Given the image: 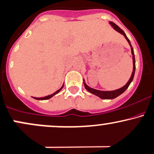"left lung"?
<instances>
[{
	"label": "left lung",
	"mask_w": 154,
	"mask_h": 154,
	"mask_svg": "<svg viewBox=\"0 0 154 154\" xmlns=\"http://www.w3.org/2000/svg\"><path fill=\"white\" fill-rule=\"evenodd\" d=\"M109 24L111 25V26H112L115 30H117V31L119 32L120 33H121V34L124 35L125 38H126V39L127 40L128 43L129 44L130 47H131V55H132L133 71H132V73H131V77H130V79L127 82V83H126L124 86H123L122 88H121L117 89V90H115V91H99V90H96V89H94V88H92L89 87L88 85H86V83L85 82V80L83 79V83H84V85H85V88L86 89V90H87L88 91H89V92L91 93V94L99 96V98H101V99H115V98L118 97V96L121 95V94H122L123 93H124V91L128 88V87H129L130 84H131V82H132L133 78H134V73H135V58H134V50H133V47H131V43H130L129 39L127 38V36H126V33H124V30H123L122 29H121V28H120L117 25L115 24V23H112V22H109Z\"/></svg>",
	"instance_id": "1"
}]
</instances>
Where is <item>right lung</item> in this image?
I'll use <instances>...</instances> for the list:
<instances>
[{"mask_svg":"<svg viewBox=\"0 0 154 154\" xmlns=\"http://www.w3.org/2000/svg\"><path fill=\"white\" fill-rule=\"evenodd\" d=\"M63 85H64V84H63ZM63 85H62V87L60 88L59 89V90H58V91H55V92L54 93V94H51V95H49V96H45V97H41V98H36V97H33V98H34L35 99H37V100H46V99H50V98H52V96H55V94H58V93H59V92H60V91H61V89L63 88Z\"/></svg>","mask_w":154,"mask_h":154,"instance_id":"obj_1","label":"right lung"}]
</instances>
